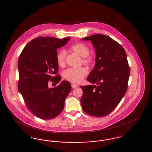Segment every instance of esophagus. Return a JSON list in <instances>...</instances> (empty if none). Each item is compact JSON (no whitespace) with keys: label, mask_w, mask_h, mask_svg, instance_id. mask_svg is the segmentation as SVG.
<instances>
[{"label":"esophagus","mask_w":152,"mask_h":152,"mask_svg":"<svg viewBox=\"0 0 152 152\" xmlns=\"http://www.w3.org/2000/svg\"><path fill=\"white\" fill-rule=\"evenodd\" d=\"M71 86H72V88H76V87H78V86L77 85V84H71Z\"/></svg>","instance_id":"obj_1"}]
</instances>
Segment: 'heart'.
<instances>
[{
  "instance_id": "heart-1",
  "label": "heart",
  "mask_w": 152,
  "mask_h": 152,
  "mask_svg": "<svg viewBox=\"0 0 152 152\" xmlns=\"http://www.w3.org/2000/svg\"><path fill=\"white\" fill-rule=\"evenodd\" d=\"M71 48L80 56L84 58L83 60L84 63L89 64L91 62L92 58L88 56L89 54V49L86 44L81 43L75 44ZM66 51L64 49L61 48L58 51L56 55V60L58 64L60 66L64 65ZM87 73L88 69L85 67L68 68L63 71V75L65 79L74 83H78L87 75Z\"/></svg>"
}]
</instances>
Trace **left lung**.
Returning <instances> with one entry per match:
<instances>
[{
  "label": "left lung",
  "mask_w": 152,
  "mask_h": 152,
  "mask_svg": "<svg viewBox=\"0 0 152 152\" xmlns=\"http://www.w3.org/2000/svg\"><path fill=\"white\" fill-rule=\"evenodd\" d=\"M81 40H90L96 55L94 69L87 77L93 84L80 87L81 107L91 116H107L118 105L128 88L130 69L126 53L120 44L104 35Z\"/></svg>",
  "instance_id": "8db88e82"
}]
</instances>
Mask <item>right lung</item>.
Wrapping results in <instances>:
<instances>
[{
	"label": "right lung",
	"instance_id": "1",
	"mask_svg": "<svg viewBox=\"0 0 152 152\" xmlns=\"http://www.w3.org/2000/svg\"><path fill=\"white\" fill-rule=\"evenodd\" d=\"M70 37L59 39L41 36L29 42L18 60V89L29 111L43 120L58 116L64 107L71 85L63 81L58 87L48 88L50 81L58 84L57 49L65 45Z\"/></svg>",
	"mask_w": 152,
	"mask_h": 152
}]
</instances>
